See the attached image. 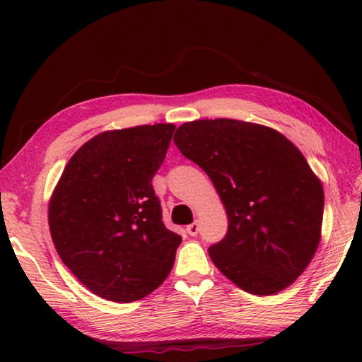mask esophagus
<instances>
[{"instance_id":"esophagus-1","label":"esophagus","mask_w":362,"mask_h":362,"mask_svg":"<svg viewBox=\"0 0 362 362\" xmlns=\"http://www.w3.org/2000/svg\"><path fill=\"white\" fill-rule=\"evenodd\" d=\"M186 232L189 235H192V237L197 235V232H199V224H197V222H192V224H189V226L186 227Z\"/></svg>"}]
</instances>
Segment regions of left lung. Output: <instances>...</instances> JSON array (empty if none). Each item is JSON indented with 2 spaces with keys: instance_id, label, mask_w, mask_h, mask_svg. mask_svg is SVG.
Wrapping results in <instances>:
<instances>
[{
  "instance_id": "left-lung-1",
  "label": "left lung",
  "mask_w": 362,
  "mask_h": 362,
  "mask_svg": "<svg viewBox=\"0 0 362 362\" xmlns=\"http://www.w3.org/2000/svg\"><path fill=\"white\" fill-rule=\"evenodd\" d=\"M175 143L226 207L227 234L209 247L222 275L254 295L293 284L318 249L325 207L321 181L298 148L274 128L230 118L182 123Z\"/></svg>"
}]
</instances>
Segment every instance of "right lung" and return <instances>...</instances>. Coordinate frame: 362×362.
I'll return each instance as SVG.
<instances>
[{
    "label": "right lung",
    "mask_w": 362,
    "mask_h": 362,
    "mask_svg": "<svg viewBox=\"0 0 362 362\" xmlns=\"http://www.w3.org/2000/svg\"><path fill=\"white\" fill-rule=\"evenodd\" d=\"M173 123L98 133L64 168L49 201L59 257L92 293L130 303L156 290L175 264L181 235L161 221L151 181Z\"/></svg>",
    "instance_id": "add662e5"
}]
</instances>
